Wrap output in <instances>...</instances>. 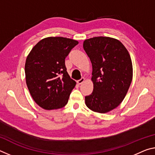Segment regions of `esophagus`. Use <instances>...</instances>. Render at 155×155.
<instances>
[{
	"label": "esophagus",
	"instance_id": "34e87169",
	"mask_svg": "<svg viewBox=\"0 0 155 155\" xmlns=\"http://www.w3.org/2000/svg\"><path fill=\"white\" fill-rule=\"evenodd\" d=\"M85 78H81L80 80H78L77 81V83L79 84V85H81V84H82L83 82H85Z\"/></svg>",
	"mask_w": 155,
	"mask_h": 155
}]
</instances>
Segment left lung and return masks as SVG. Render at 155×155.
Masks as SVG:
<instances>
[{"instance_id": "8db88e82", "label": "left lung", "mask_w": 155, "mask_h": 155, "mask_svg": "<svg viewBox=\"0 0 155 155\" xmlns=\"http://www.w3.org/2000/svg\"><path fill=\"white\" fill-rule=\"evenodd\" d=\"M92 65L94 90L85 104L94 112L105 114L118 107L133 79L130 54L121 41L109 37H94L83 41Z\"/></svg>"}]
</instances>
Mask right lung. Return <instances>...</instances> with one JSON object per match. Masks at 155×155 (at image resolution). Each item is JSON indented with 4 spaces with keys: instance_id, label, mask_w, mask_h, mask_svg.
<instances>
[{
    "instance_id": "add662e5",
    "label": "right lung",
    "mask_w": 155,
    "mask_h": 155,
    "mask_svg": "<svg viewBox=\"0 0 155 155\" xmlns=\"http://www.w3.org/2000/svg\"><path fill=\"white\" fill-rule=\"evenodd\" d=\"M78 41L63 37L40 40L28 54L25 77L34 101L44 109H58L66 105L76 81L67 72L65 59Z\"/></svg>"
}]
</instances>
